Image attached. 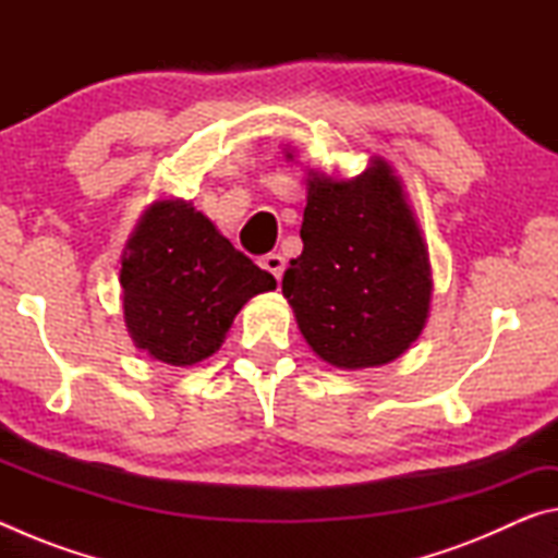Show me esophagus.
Instances as JSON below:
<instances>
[{"mask_svg": "<svg viewBox=\"0 0 558 558\" xmlns=\"http://www.w3.org/2000/svg\"><path fill=\"white\" fill-rule=\"evenodd\" d=\"M260 266L266 268L268 272H272V276H276V280L280 282L282 272H286V258H282L280 253H268V256L260 258Z\"/></svg>", "mask_w": 558, "mask_h": 558, "instance_id": "1", "label": "esophagus"}]
</instances>
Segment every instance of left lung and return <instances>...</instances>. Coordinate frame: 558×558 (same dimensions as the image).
<instances>
[{"label": "left lung", "instance_id": "1", "mask_svg": "<svg viewBox=\"0 0 558 558\" xmlns=\"http://www.w3.org/2000/svg\"><path fill=\"white\" fill-rule=\"evenodd\" d=\"M300 239L282 295L319 359L369 369L418 339L433 290L428 245L389 162L376 157L354 179L310 172Z\"/></svg>", "mask_w": 558, "mask_h": 558}]
</instances>
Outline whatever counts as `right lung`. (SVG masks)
<instances>
[{
	"mask_svg": "<svg viewBox=\"0 0 558 558\" xmlns=\"http://www.w3.org/2000/svg\"><path fill=\"white\" fill-rule=\"evenodd\" d=\"M122 310L137 349L192 366L223 344L239 310L276 278L184 199H159L122 253Z\"/></svg>",
	"mask_w": 558,
	"mask_h": 558,
	"instance_id": "1",
	"label": "right lung"
}]
</instances>
